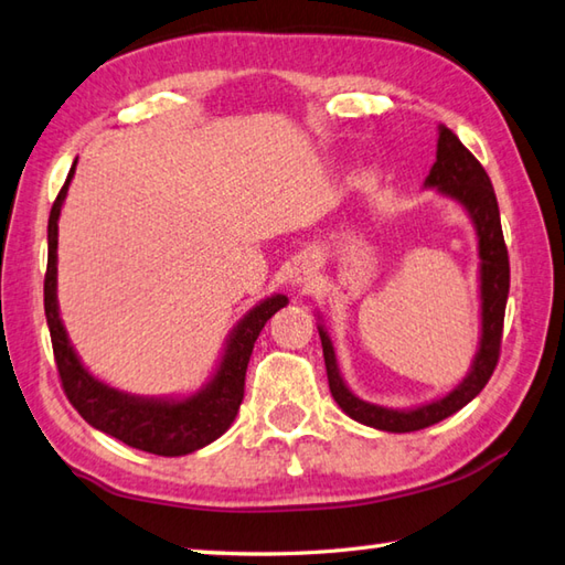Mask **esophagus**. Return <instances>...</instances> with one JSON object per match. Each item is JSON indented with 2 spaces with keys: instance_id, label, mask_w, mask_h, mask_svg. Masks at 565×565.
Returning <instances> with one entry per match:
<instances>
[{
  "instance_id": "34e87169",
  "label": "esophagus",
  "mask_w": 565,
  "mask_h": 565,
  "mask_svg": "<svg viewBox=\"0 0 565 565\" xmlns=\"http://www.w3.org/2000/svg\"><path fill=\"white\" fill-rule=\"evenodd\" d=\"M315 282H317V265L310 258L297 263L292 273V287H297L300 292H310Z\"/></svg>"
}]
</instances>
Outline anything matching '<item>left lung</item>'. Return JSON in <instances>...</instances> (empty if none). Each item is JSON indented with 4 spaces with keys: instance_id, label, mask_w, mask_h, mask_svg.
I'll use <instances>...</instances> for the list:
<instances>
[{
    "instance_id": "left-lung-1",
    "label": "left lung",
    "mask_w": 565,
    "mask_h": 565,
    "mask_svg": "<svg viewBox=\"0 0 565 565\" xmlns=\"http://www.w3.org/2000/svg\"><path fill=\"white\" fill-rule=\"evenodd\" d=\"M425 189H435L438 194L457 201L467 216L472 218L477 233V250H480V349L472 359V366L467 376L457 386L445 393L443 398L415 408H386L376 406L359 398L354 391L347 386V381L339 374L337 354L329 339L324 324L319 322V339H322L324 366L329 379V391L349 418H354L369 428L386 430V433H413L423 430L448 418V415L465 408L477 393H480L489 376L494 374L499 361V344H502V327L504 310L509 295V255L504 246L502 221H499V206L492 182L484 172V167L477 162L475 154L457 140V135L448 127H438V152H435V164L430 174L425 177Z\"/></svg>"
}]
</instances>
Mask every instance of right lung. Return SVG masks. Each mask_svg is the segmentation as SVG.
<instances>
[{
  "instance_id": "obj_1",
  "label": "right lung",
  "mask_w": 565,
  "mask_h": 565,
  "mask_svg": "<svg viewBox=\"0 0 565 565\" xmlns=\"http://www.w3.org/2000/svg\"><path fill=\"white\" fill-rule=\"evenodd\" d=\"M76 162H73L66 184H63L51 206L49 265L44 280V310L63 391H66L73 408L83 415L85 423L93 425L95 430H103L113 435V438L122 440L130 448L164 457H179L206 448L209 443L218 440L231 428V423L236 420L243 401V388H246V369L255 339H258L265 322L287 305V297H265L263 302L255 305L253 310L238 319V324L231 329L226 339V347H223L214 376L209 379L206 386H201L191 396H132V393L117 391L100 379H95L81 364L76 349L71 344L66 327L61 322L56 297L58 216L68 194L71 179L76 174Z\"/></svg>"
}]
</instances>
